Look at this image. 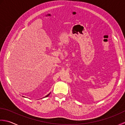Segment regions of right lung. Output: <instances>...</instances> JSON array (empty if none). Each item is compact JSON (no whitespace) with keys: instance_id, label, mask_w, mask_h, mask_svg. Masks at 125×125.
<instances>
[{"instance_id":"1","label":"right lung","mask_w":125,"mask_h":125,"mask_svg":"<svg viewBox=\"0 0 125 125\" xmlns=\"http://www.w3.org/2000/svg\"><path fill=\"white\" fill-rule=\"evenodd\" d=\"M50 93H49V94H48V95H47L46 96H45V97H47V96H48V95H50Z\"/></svg>"}]
</instances>
